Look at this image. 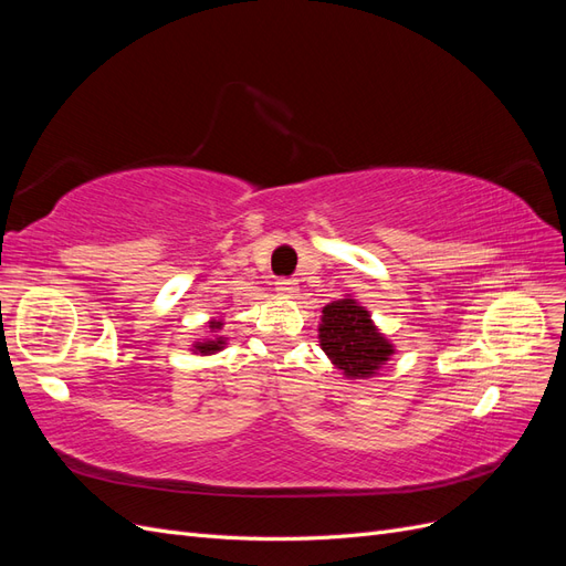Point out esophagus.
<instances>
[{
  "mask_svg": "<svg viewBox=\"0 0 566 566\" xmlns=\"http://www.w3.org/2000/svg\"><path fill=\"white\" fill-rule=\"evenodd\" d=\"M297 290H300V285H297V281H293V279H279V281H276V293H279L281 297H295Z\"/></svg>",
  "mask_w": 566,
  "mask_h": 566,
  "instance_id": "obj_1",
  "label": "esophagus"
}]
</instances>
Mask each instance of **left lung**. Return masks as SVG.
<instances>
[{
	"label": "left lung",
	"mask_w": 566,
	"mask_h": 566,
	"mask_svg": "<svg viewBox=\"0 0 566 566\" xmlns=\"http://www.w3.org/2000/svg\"><path fill=\"white\" fill-rule=\"evenodd\" d=\"M318 342L331 364L342 370L347 380L375 378L397 352L375 325L370 312L354 295L323 306Z\"/></svg>",
	"instance_id": "obj_1"
}]
</instances>
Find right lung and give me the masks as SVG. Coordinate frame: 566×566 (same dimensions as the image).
Listing matches in <instances>:
<instances>
[{"label":"right lung","mask_w":566,"mask_h":566,"mask_svg":"<svg viewBox=\"0 0 566 566\" xmlns=\"http://www.w3.org/2000/svg\"><path fill=\"white\" fill-rule=\"evenodd\" d=\"M205 328H208L210 335L193 342V345H191L193 354H198V356H212V354H217V352H221V349L227 347L229 337L219 335L221 328H224V318H210L208 323H205Z\"/></svg>","instance_id":"obj_1"}]
</instances>
